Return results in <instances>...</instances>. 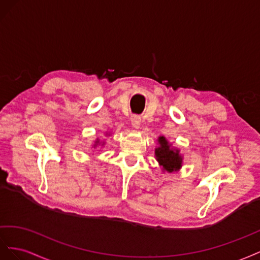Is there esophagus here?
<instances>
[{
  "label": "esophagus",
  "instance_id": "1",
  "mask_svg": "<svg viewBox=\"0 0 260 260\" xmlns=\"http://www.w3.org/2000/svg\"><path fill=\"white\" fill-rule=\"evenodd\" d=\"M131 122H132L133 127L139 128L140 123H142V117H140L139 115H133V116L131 117Z\"/></svg>",
  "mask_w": 260,
  "mask_h": 260
}]
</instances>
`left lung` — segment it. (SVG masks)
<instances>
[{
	"instance_id": "left-lung-1",
	"label": "left lung",
	"mask_w": 260,
	"mask_h": 260,
	"mask_svg": "<svg viewBox=\"0 0 260 260\" xmlns=\"http://www.w3.org/2000/svg\"><path fill=\"white\" fill-rule=\"evenodd\" d=\"M158 143L159 147L155 148L154 154L163 171L170 173L179 171L183 163V157L180 154V150L172 148L165 136H160Z\"/></svg>"
}]
</instances>
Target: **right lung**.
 Listing matches in <instances>:
<instances>
[{
    "mask_svg": "<svg viewBox=\"0 0 260 260\" xmlns=\"http://www.w3.org/2000/svg\"><path fill=\"white\" fill-rule=\"evenodd\" d=\"M99 144V140H97V142H95V144H94V146H97Z\"/></svg>",
    "mask_w": 260,
    "mask_h": 260,
    "instance_id": "obj_1",
    "label": "right lung"
}]
</instances>
